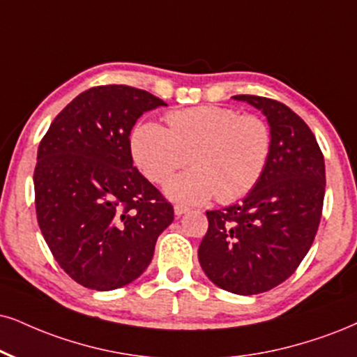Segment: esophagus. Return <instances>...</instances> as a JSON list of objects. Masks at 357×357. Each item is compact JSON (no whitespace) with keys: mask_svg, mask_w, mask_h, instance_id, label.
Listing matches in <instances>:
<instances>
[{"mask_svg":"<svg viewBox=\"0 0 357 357\" xmlns=\"http://www.w3.org/2000/svg\"><path fill=\"white\" fill-rule=\"evenodd\" d=\"M174 212H175V215H177V217H180V215L187 213L188 208H187V206H183V205H175L174 206Z\"/></svg>","mask_w":357,"mask_h":357,"instance_id":"34e87169","label":"esophagus"}]
</instances>
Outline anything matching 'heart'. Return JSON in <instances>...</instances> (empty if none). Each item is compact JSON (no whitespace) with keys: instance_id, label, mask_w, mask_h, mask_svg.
<instances>
[{"instance_id":"1","label":"heart","mask_w":357,"mask_h":357,"mask_svg":"<svg viewBox=\"0 0 357 357\" xmlns=\"http://www.w3.org/2000/svg\"><path fill=\"white\" fill-rule=\"evenodd\" d=\"M167 129L144 122L130 137L135 165L149 180L164 183L186 155L192 170L165 185L172 200L204 204L217 197L231 204L257 185L271 152V129L261 117L227 105H195L170 111Z\"/></svg>"}]
</instances>
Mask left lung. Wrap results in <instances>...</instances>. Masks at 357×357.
<instances>
[{"mask_svg": "<svg viewBox=\"0 0 357 357\" xmlns=\"http://www.w3.org/2000/svg\"><path fill=\"white\" fill-rule=\"evenodd\" d=\"M265 114L271 152L265 172L240 204L206 212L199 261L218 288L270 291L296 271L313 245L323 212L326 172L314 134L288 105L240 94Z\"/></svg>", "mask_w": 357, "mask_h": 357, "instance_id": "left-lung-1", "label": "left lung"}]
</instances>
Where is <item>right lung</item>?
Wrapping results in <instances>:
<instances>
[{
  "instance_id": "obj_1",
  "label": "right lung",
  "mask_w": 357,
  "mask_h": 357,
  "mask_svg": "<svg viewBox=\"0 0 357 357\" xmlns=\"http://www.w3.org/2000/svg\"><path fill=\"white\" fill-rule=\"evenodd\" d=\"M164 100L124 84L91 87L51 122L38 149L34 202L41 233L76 283L111 291L152 261L174 206L134 167L130 130Z\"/></svg>"
}]
</instances>
